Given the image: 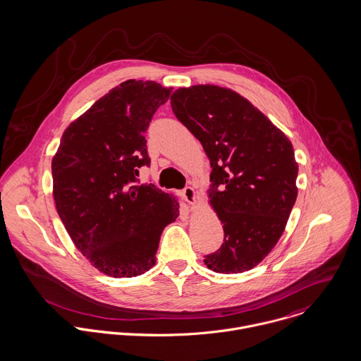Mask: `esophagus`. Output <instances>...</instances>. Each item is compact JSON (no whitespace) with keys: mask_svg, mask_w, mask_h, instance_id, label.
<instances>
[{"mask_svg":"<svg viewBox=\"0 0 361 361\" xmlns=\"http://www.w3.org/2000/svg\"><path fill=\"white\" fill-rule=\"evenodd\" d=\"M181 197L183 200L190 204V205H195L197 204V195H195V191L192 187H187L181 191Z\"/></svg>","mask_w":361,"mask_h":361,"instance_id":"esophagus-1","label":"esophagus"}]
</instances>
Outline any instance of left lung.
Here are the masks:
<instances>
[{
  "label": "left lung",
  "instance_id": "1",
  "mask_svg": "<svg viewBox=\"0 0 361 361\" xmlns=\"http://www.w3.org/2000/svg\"><path fill=\"white\" fill-rule=\"evenodd\" d=\"M170 100L212 167L208 198L223 224L224 243L204 262L217 274L250 271L276 245L295 202L298 164L293 145L231 89L180 87Z\"/></svg>",
  "mask_w": 361,
  "mask_h": 361
}]
</instances>
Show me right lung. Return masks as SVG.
Wrapping results in <instances>:
<instances>
[{"instance_id": "1", "label": "right lung", "mask_w": 361, "mask_h": 361, "mask_svg": "<svg viewBox=\"0 0 361 361\" xmlns=\"http://www.w3.org/2000/svg\"><path fill=\"white\" fill-rule=\"evenodd\" d=\"M171 87L130 79L63 134L51 161L53 195L75 247L102 274L134 278L156 262L163 228L180 215L176 197L138 185L149 166L145 133Z\"/></svg>"}]
</instances>
